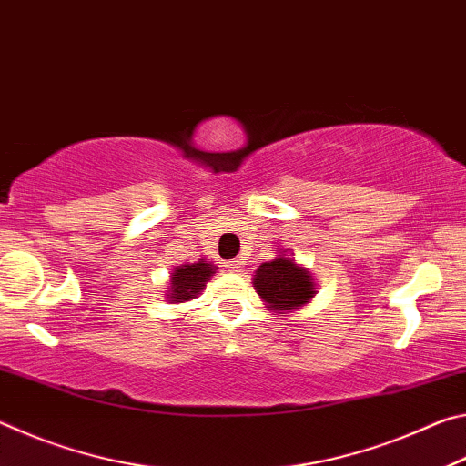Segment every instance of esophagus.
I'll use <instances>...</instances> for the list:
<instances>
[{
	"label": "esophagus",
	"instance_id": "obj_1",
	"mask_svg": "<svg viewBox=\"0 0 466 466\" xmlns=\"http://www.w3.org/2000/svg\"><path fill=\"white\" fill-rule=\"evenodd\" d=\"M242 267V261H238V258H234V261H228L226 263V269L228 271H238Z\"/></svg>",
	"mask_w": 466,
	"mask_h": 466
}]
</instances>
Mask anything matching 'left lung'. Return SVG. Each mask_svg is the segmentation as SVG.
Here are the masks:
<instances>
[{
  "label": "left lung",
  "instance_id": "obj_1",
  "mask_svg": "<svg viewBox=\"0 0 466 466\" xmlns=\"http://www.w3.org/2000/svg\"><path fill=\"white\" fill-rule=\"evenodd\" d=\"M255 289L271 310H291L309 302L314 294V283L309 271L291 258L275 257L257 269Z\"/></svg>",
  "mask_w": 466,
  "mask_h": 466
}]
</instances>
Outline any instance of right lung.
<instances>
[{
  "label": "right lung",
  "mask_w": 466,
  "mask_h": 466,
  "mask_svg": "<svg viewBox=\"0 0 466 466\" xmlns=\"http://www.w3.org/2000/svg\"><path fill=\"white\" fill-rule=\"evenodd\" d=\"M214 271L216 267L205 261L178 267L175 275H172V294L168 296V299H172V302H187V299L195 298Z\"/></svg>",
  "instance_id": "1"
}]
</instances>
